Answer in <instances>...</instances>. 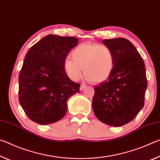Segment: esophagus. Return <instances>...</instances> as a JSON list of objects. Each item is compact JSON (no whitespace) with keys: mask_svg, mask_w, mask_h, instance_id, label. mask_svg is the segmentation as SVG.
<instances>
[{"mask_svg":"<svg viewBox=\"0 0 160 160\" xmlns=\"http://www.w3.org/2000/svg\"><path fill=\"white\" fill-rule=\"evenodd\" d=\"M86 84H84V83H82V84H81V86H80V90L81 91H82V90H83L84 89V88H86Z\"/></svg>","mask_w":160,"mask_h":160,"instance_id":"34e87169","label":"esophagus"}]
</instances>
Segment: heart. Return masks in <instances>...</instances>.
I'll use <instances>...</instances> for the list:
<instances>
[{
    "label": "heart",
    "instance_id": "obj_1",
    "mask_svg": "<svg viewBox=\"0 0 160 160\" xmlns=\"http://www.w3.org/2000/svg\"><path fill=\"white\" fill-rule=\"evenodd\" d=\"M64 63L68 77L78 81L82 77L84 68L86 78L93 83H103L111 77L115 69L113 52L108 46L98 43L78 44Z\"/></svg>",
    "mask_w": 160,
    "mask_h": 160
}]
</instances>
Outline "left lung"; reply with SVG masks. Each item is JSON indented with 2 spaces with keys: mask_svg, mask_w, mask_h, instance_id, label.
<instances>
[{
  "mask_svg": "<svg viewBox=\"0 0 160 160\" xmlns=\"http://www.w3.org/2000/svg\"><path fill=\"white\" fill-rule=\"evenodd\" d=\"M103 43L113 52L115 69L106 82L94 87L93 110L100 121L122 126L134 119L145 104L148 86L145 64L127 39L104 40Z\"/></svg>",
  "mask_w": 160,
  "mask_h": 160,
  "instance_id": "left-lung-1",
  "label": "left lung"
}]
</instances>
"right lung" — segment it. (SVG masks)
Returning <instances> with one entry per match:
<instances>
[{"label":"right lung","mask_w":160,"mask_h":160,"mask_svg":"<svg viewBox=\"0 0 160 160\" xmlns=\"http://www.w3.org/2000/svg\"><path fill=\"white\" fill-rule=\"evenodd\" d=\"M74 37L49 35L26 54L19 74V101L29 118L40 125L61 120L67 101L79 92L80 83L72 82L64 71L69 52L78 44Z\"/></svg>","instance_id":"add662e5"}]
</instances>
